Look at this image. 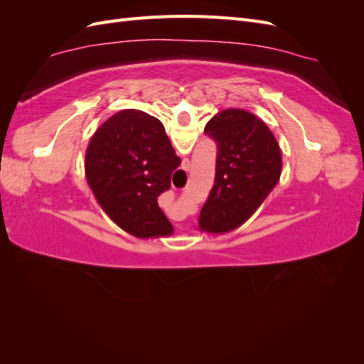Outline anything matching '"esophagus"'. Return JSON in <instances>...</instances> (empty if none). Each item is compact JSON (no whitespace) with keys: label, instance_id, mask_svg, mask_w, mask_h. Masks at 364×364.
<instances>
[{"label":"esophagus","instance_id":"obj_1","mask_svg":"<svg viewBox=\"0 0 364 364\" xmlns=\"http://www.w3.org/2000/svg\"><path fill=\"white\" fill-rule=\"evenodd\" d=\"M182 168H185V170H188V168H190V159H183V162H182Z\"/></svg>","mask_w":364,"mask_h":364}]
</instances>
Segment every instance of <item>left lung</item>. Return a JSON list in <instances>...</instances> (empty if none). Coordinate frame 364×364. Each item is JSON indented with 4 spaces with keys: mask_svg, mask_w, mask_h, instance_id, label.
<instances>
[{
    "mask_svg": "<svg viewBox=\"0 0 364 364\" xmlns=\"http://www.w3.org/2000/svg\"><path fill=\"white\" fill-rule=\"evenodd\" d=\"M217 144L215 181L199 217V229L223 234L243 225L277 186L282 155L262 119L245 109H225L205 126Z\"/></svg>",
    "mask_w": 364,
    "mask_h": 364,
    "instance_id": "left-lung-1",
    "label": "left lung"
}]
</instances>
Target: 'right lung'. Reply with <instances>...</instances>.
<instances>
[{"label":"right lung","mask_w":364,"mask_h":364,"mask_svg":"<svg viewBox=\"0 0 364 364\" xmlns=\"http://www.w3.org/2000/svg\"><path fill=\"white\" fill-rule=\"evenodd\" d=\"M181 165L164 124L138 109L107 118L92 135L85 174L98 205L112 222L138 238L168 237L173 225L158 197Z\"/></svg>","instance_id":"obj_1"}]
</instances>
